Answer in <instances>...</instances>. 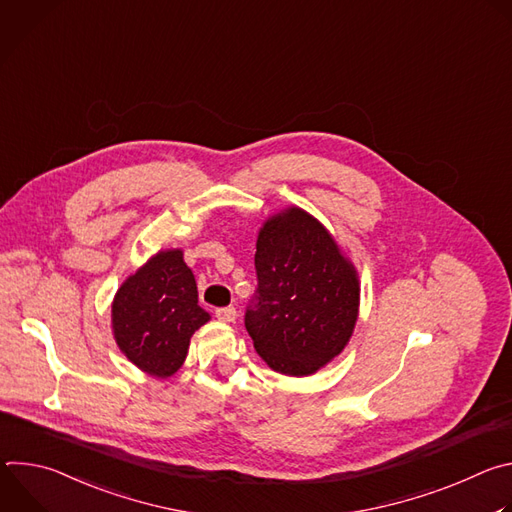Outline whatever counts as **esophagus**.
<instances>
[{
	"label": "esophagus",
	"mask_w": 512,
	"mask_h": 512,
	"mask_svg": "<svg viewBox=\"0 0 512 512\" xmlns=\"http://www.w3.org/2000/svg\"><path fill=\"white\" fill-rule=\"evenodd\" d=\"M216 318L223 320V322H235L237 318V310L233 306H225V308H216Z\"/></svg>",
	"instance_id": "esophagus-1"
}]
</instances>
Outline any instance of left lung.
I'll use <instances>...</instances> for the list:
<instances>
[{
  "instance_id": "1",
  "label": "left lung",
  "mask_w": 512,
  "mask_h": 512,
  "mask_svg": "<svg viewBox=\"0 0 512 512\" xmlns=\"http://www.w3.org/2000/svg\"><path fill=\"white\" fill-rule=\"evenodd\" d=\"M255 273L245 328L273 371L312 375L340 354L356 324L358 279L316 218L302 208L269 218Z\"/></svg>"
}]
</instances>
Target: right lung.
<instances>
[{
  "instance_id": "1",
  "label": "right lung",
  "mask_w": 512,
  "mask_h": 512,
  "mask_svg": "<svg viewBox=\"0 0 512 512\" xmlns=\"http://www.w3.org/2000/svg\"><path fill=\"white\" fill-rule=\"evenodd\" d=\"M208 320L182 251L156 255L119 287L113 302L119 348L141 371L162 379L182 367L190 336Z\"/></svg>"
}]
</instances>
